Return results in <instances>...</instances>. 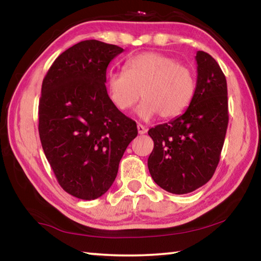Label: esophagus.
Here are the masks:
<instances>
[{
  "mask_svg": "<svg viewBox=\"0 0 261 261\" xmlns=\"http://www.w3.org/2000/svg\"><path fill=\"white\" fill-rule=\"evenodd\" d=\"M137 129H138V134L139 135H145L147 132V127H145L144 125H141V124L137 125Z\"/></svg>",
  "mask_w": 261,
  "mask_h": 261,
  "instance_id": "obj_1",
  "label": "esophagus"
}]
</instances>
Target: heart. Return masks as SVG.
I'll list each match as a JSON object with an SVG mask.
<instances>
[{
    "mask_svg": "<svg viewBox=\"0 0 261 261\" xmlns=\"http://www.w3.org/2000/svg\"><path fill=\"white\" fill-rule=\"evenodd\" d=\"M124 71H109L106 90L110 102L120 112H127L140 98L137 109L141 120L159 114L176 117L187 110L196 90L191 69L160 53H143L126 61Z\"/></svg>",
    "mask_w": 261,
    "mask_h": 261,
    "instance_id": "heart-1",
    "label": "heart"
}]
</instances>
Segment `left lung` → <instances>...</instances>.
<instances>
[{
  "label": "left lung",
  "instance_id": "8db88e82",
  "mask_svg": "<svg viewBox=\"0 0 261 261\" xmlns=\"http://www.w3.org/2000/svg\"><path fill=\"white\" fill-rule=\"evenodd\" d=\"M197 83L184 114L149 129L154 148L147 165L159 187L175 194L199 189L220 161L228 126L226 77L213 57L197 51Z\"/></svg>",
  "mask_w": 261,
  "mask_h": 261
}]
</instances>
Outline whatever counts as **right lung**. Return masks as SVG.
I'll return each mask as SVG.
<instances>
[{"mask_svg": "<svg viewBox=\"0 0 261 261\" xmlns=\"http://www.w3.org/2000/svg\"><path fill=\"white\" fill-rule=\"evenodd\" d=\"M123 48L98 40L76 43L51 64L41 87L39 135L64 191L96 199L116 178L118 165L138 130L114 107L106 90L110 61Z\"/></svg>", "mask_w": 261, "mask_h": 261, "instance_id": "1", "label": "right lung"}]
</instances>
